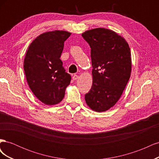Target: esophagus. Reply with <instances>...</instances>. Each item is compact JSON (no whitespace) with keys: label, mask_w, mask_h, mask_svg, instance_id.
Segmentation results:
<instances>
[{"label":"esophagus","mask_w":159,"mask_h":159,"mask_svg":"<svg viewBox=\"0 0 159 159\" xmlns=\"http://www.w3.org/2000/svg\"><path fill=\"white\" fill-rule=\"evenodd\" d=\"M79 78V76L78 75H74L73 77H72V79H73V80H77Z\"/></svg>","instance_id":"1"}]
</instances>
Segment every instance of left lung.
<instances>
[{
	"label": "left lung",
	"instance_id": "1",
	"mask_svg": "<svg viewBox=\"0 0 159 159\" xmlns=\"http://www.w3.org/2000/svg\"><path fill=\"white\" fill-rule=\"evenodd\" d=\"M81 36L91 48L93 67L92 86L85 102L91 109L103 112L118 102L130 78V48L124 38L106 28L89 30Z\"/></svg>",
	"mask_w": 159,
	"mask_h": 159
}]
</instances>
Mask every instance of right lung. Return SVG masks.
Instances as JSON below:
<instances>
[{"label": "right lung", "instance_id": "add662e5", "mask_svg": "<svg viewBox=\"0 0 159 159\" xmlns=\"http://www.w3.org/2000/svg\"><path fill=\"white\" fill-rule=\"evenodd\" d=\"M71 32H46L30 44L24 60V70L28 85L41 102L48 105L59 103L70 85L71 75L66 73L60 59L64 42Z\"/></svg>", "mask_w": 159, "mask_h": 159}]
</instances>
